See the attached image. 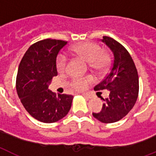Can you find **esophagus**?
I'll use <instances>...</instances> for the list:
<instances>
[{
  "label": "esophagus",
  "mask_w": 156,
  "mask_h": 156,
  "mask_svg": "<svg viewBox=\"0 0 156 156\" xmlns=\"http://www.w3.org/2000/svg\"><path fill=\"white\" fill-rule=\"evenodd\" d=\"M83 96H84V97H85V98H87V99H89V98H90V95H87V94H86V93H83Z\"/></svg>",
  "instance_id": "esophagus-1"
}]
</instances>
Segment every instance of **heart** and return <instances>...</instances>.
Listing matches in <instances>:
<instances>
[{
    "label": "heart",
    "mask_w": 156,
    "mask_h": 156,
    "mask_svg": "<svg viewBox=\"0 0 156 156\" xmlns=\"http://www.w3.org/2000/svg\"><path fill=\"white\" fill-rule=\"evenodd\" d=\"M71 52L75 56L84 59L89 63L91 69L96 71L103 70L106 68L109 61V57L106 52L102 50L100 44L94 42H83L73 45L70 48ZM67 56L63 53L59 54L56 58V69L59 73H64L67 68ZM90 81V77L73 78L69 83V86L73 90H82L87 87Z\"/></svg>",
    "instance_id": "heart-1"
}]
</instances>
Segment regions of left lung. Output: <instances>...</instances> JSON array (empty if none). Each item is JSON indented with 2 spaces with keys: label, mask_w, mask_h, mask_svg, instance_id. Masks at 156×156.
<instances>
[{
  "label": "left lung",
  "mask_w": 156,
  "mask_h": 156,
  "mask_svg": "<svg viewBox=\"0 0 156 156\" xmlns=\"http://www.w3.org/2000/svg\"><path fill=\"white\" fill-rule=\"evenodd\" d=\"M113 53L109 73L94 87L95 90H108L109 96L104 101L101 112L92 113L103 123H113L126 116L134 106L138 96L139 83L138 71L126 48L108 36L101 40Z\"/></svg>",
  "instance_id": "obj_1"
}]
</instances>
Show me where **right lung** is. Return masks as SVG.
<instances>
[{"label":"right lung","mask_w":156,"mask_h":156,"mask_svg":"<svg viewBox=\"0 0 156 156\" xmlns=\"http://www.w3.org/2000/svg\"><path fill=\"white\" fill-rule=\"evenodd\" d=\"M67 42L40 40L33 44L24 54L16 78V89L28 113L44 123H53L68 114L73 96L48 90L52 78L57 76L56 57Z\"/></svg>","instance_id":"right-lung-1"}]
</instances>
